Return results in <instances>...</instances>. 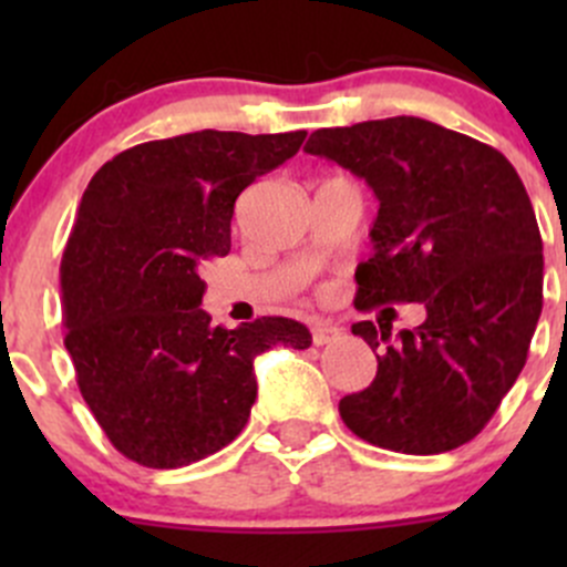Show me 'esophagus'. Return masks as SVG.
I'll return each mask as SVG.
<instances>
[{"mask_svg": "<svg viewBox=\"0 0 567 567\" xmlns=\"http://www.w3.org/2000/svg\"><path fill=\"white\" fill-rule=\"evenodd\" d=\"M310 331H312V342H316V346H329V342H334L337 337L342 334L340 326L326 323V320H312Z\"/></svg>", "mask_w": 567, "mask_h": 567, "instance_id": "1", "label": "esophagus"}]
</instances>
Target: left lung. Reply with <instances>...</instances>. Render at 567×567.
<instances>
[{"label": "left lung", "instance_id": "obj_1", "mask_svg": "<svg viewBox=\"0 0 567 567\" xmlns=\"http://www.w3.org/2000/svg\"><path fill=\"white\" fill-rule=\"evenodd\" d=\"M305 151L379 197L357 310L425 307L394 340L390 310L351 326L379 370L340 400L342 422L405 455L472 442L516 384L543 310V241L522 177L496 147L420 117L318 128Z\"/></svg>", "mask_w": 567, "mask_h": 567}]
</instances>
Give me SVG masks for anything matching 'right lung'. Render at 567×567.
<instances>
[{"mask_svg":"<svg viewBox=\"0 0 567 567\" xmlns=\"http://www.w3.org/2000/svg\"><path fill=\"white\" fill-rule=\"evenodd\" d=\"M307 131H194L117 153L84 188L60 266L65 348L101 431L125 458L177 468L219 453L257 398V353L310 348L307 326H210L199 268L230 251L249 183Z\"/></svg>","mask_w":567,"mask_h":567,"instance_id":"right-lung-1","label":"right lung"}]
</instances>
